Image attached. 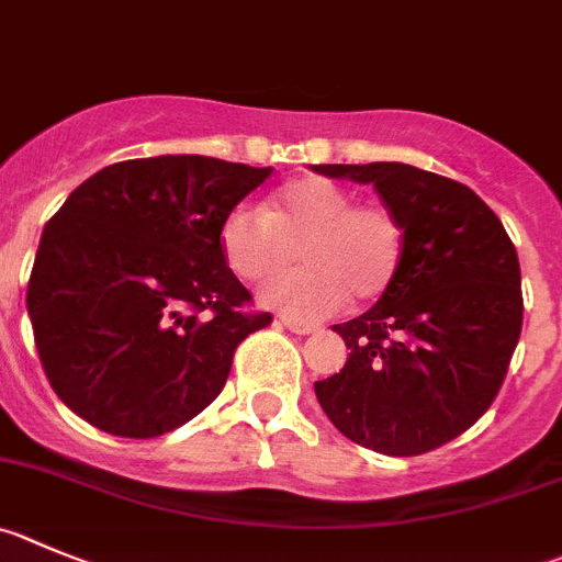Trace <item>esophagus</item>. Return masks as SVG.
<instances>
[{"label": "esophagus", "mask_w": 562, "mask_h": 562, "mask_svg": "<svg viewBox=\"0 0 562 562\" xmlns=\"http://www.w3.org/2000/svg\"><path fill=\"white\" fill-rule=\"evenodd\" d=\"M282 324H285L288 329H291V333H296V335H311V333H316V324H311V322H299V318H282Z\"/></svg>", "instance_id": "1"}]
</instances>
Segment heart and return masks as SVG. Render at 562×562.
Here are the masks:
<instances>
[{
	"label": "heart",
	"mask_w": 562,
	"mask_h": 562,
	"mask_svg": "<svg viewBox=\"0 0 562 562\" xmlns=\"http://www.w3.org/2000/svg\"><path fill=\"white\" fill-rule=\"evenodd\" d=\"M305 269L280 277L263 291L266 305L296 318H324L355 296L376 302L400 274L405 227L380 202H355V193L327 177L285 182L263 213L233 210L222 224L227 266L246 282H266L296 260Z\"/></svg>",
	"instance_id": "b5f03b06"
}]
</instances>
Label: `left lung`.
Returning a JSON list of instances; mask_svg holds the SVG:
<instances>
[{"instance_id": "8db88e82", "label": "left lung", "mask_w": 562, "mask_h": 562, "mask_svg": "<svg viewBox=\"0 0 562 562\" xmlns=\"http://www.w3.org/2000/svg\"><path fill=\"white\" fill-rule=\"evenodd\" d=\"M371 182L405 227L400 274L371 311L335 324L349 358L316 382L349 440L391 458L463 435L505 382L524 322L521 269L496 213L463 182L407 162L316 166Z\"/></svg>"}]
</instances>
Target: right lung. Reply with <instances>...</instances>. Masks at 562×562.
I'll use <instances>...</instances> for the list:
<instances>
[{
  "instance_id": "right-lung-1",
  "label": "right lung",
  "mask_w": 562,
  "mask_h": 562,
  "mask_svg": "<svg viewBox=\"0 0 562 562\" xmlns=\"http://www.w3.org/2000/svg\"><path fill=\"white\" fill-rule=\"evenodd\" d=\"M271 169L202 155L113 162L46 222L27 285L44 374L119 438L182 427L271 324L222 251V224Z\"/></svg>"
}]
</instances>
